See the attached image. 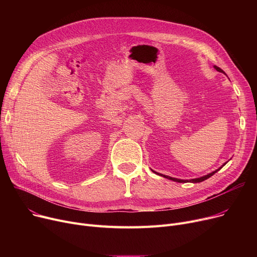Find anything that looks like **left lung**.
Wrapping results in <instances>:
<instances>
[{
    "label": "left lung",
    "mask_w": 257,
    "mask_h": 257,
    "mask_svg": "<svg viewBox=\"0 0 257 257\" xmlns=\"http://www.w3.org/2000/svg\"><path fill=\"white\" fill-rule=\"evenodd\" d=\"M213 67L215 70H217L218 72H220V73H223V74H225L224 73V71L222 70V69H220L219 66H217V65H213ZM226 75V74H225ZM226 165V163L221 167V168H219V169H217L215 171H213V172H211V173H209V174H207V175H205V176H202V177H200V178H194V179H190V180H183V179H178V178H174V177H170V176H167V175H164V174H159V173H157V172H155V171H153L152 170V172H154L155 174H157V175H159V176H163V177H165V178H167V179H170V180H173V181H176V182H180V183H184V182H192V183H198V182H202V181H204V180H206V179H208L209 177H211L213 174H215L217 173L218 171H220L224 166Z\"/></svg>",
    "instance_id": "obj_1"
}]
</instances>
